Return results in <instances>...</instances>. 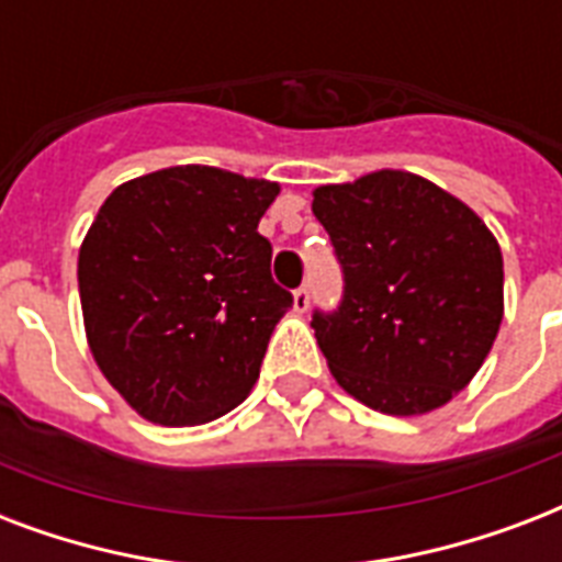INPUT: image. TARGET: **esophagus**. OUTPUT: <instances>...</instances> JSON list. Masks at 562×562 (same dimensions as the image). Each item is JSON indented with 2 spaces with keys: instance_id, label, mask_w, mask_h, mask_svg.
I'll return each instance as SVG.
<instances>
[{
  "instance_id": "obj_1",
  "label": "esophagus",
  "mask_w": 562,
  "mask_h": 562,
  "mask_svg": "<svg viewBox=\"0 0 562 562\" xmlns=\"http://www.w3.org/2000/svg\"><path fill=\"white\" fill-rule=\"evenodd\" d=\"M306 308H308V285H300V289L294 291V312L303 315Z\"/></svg>"
}]
</instances>
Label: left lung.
<instances>
[{"instance_id":"left-lung-1","label":"left lung","mask_w":562,"mask_h":562,"mask_svg":"<svg viewBox=\"0 0 562 562\" xmlns=\"http://www.w3.org/2000/svg\"><path fill=\"white\" fill-rule=\"evenodd\" d=\"M312 212L344 271L338 312L312 315L335 382L393 417L446 405L505 315L496 236L454 194L396 169L317 187Z\"/></svg>"}]
</instances>
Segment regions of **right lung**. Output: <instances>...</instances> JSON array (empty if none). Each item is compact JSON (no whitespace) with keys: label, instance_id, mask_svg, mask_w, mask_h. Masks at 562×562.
I'll return each mask as SVG.
<instances>
[{"label":"right lung","instance_id":"1","mask_svg":"<svg viewBox=\"0 0 562 562\" xmlns=\"http://www.w3.org/2000/svg\"><path fill=\"white\" fill-rule=\"evenodd\" d=\"M280 183L171 166L110 192L78 254L83 329L99 370L139 417L201 426L259 379L294 303L271 280L259 218Z\"/></svg>","mask_w":562,"mask_h":562}]
</instances>
